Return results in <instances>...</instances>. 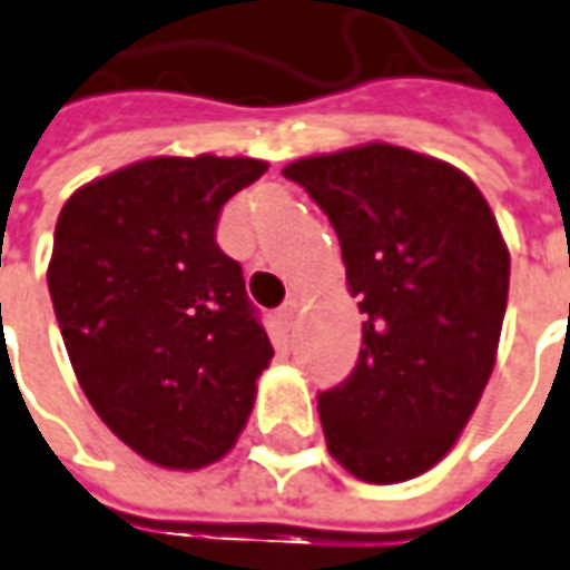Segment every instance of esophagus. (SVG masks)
<instances>
[{
    "mask_svg": "<svg viewBox=\"0 0 570 570\" xmlns=\"http://www.w3.org/2000/svg\"><path fill=\"white\" fill-rule=\"evenodd\" d=\"M296 315H299V302H296V299L284 302V305L277 308V317H281V324H284V327H293Z\"/></svg>",
    "mask_w": 570,
    "mask_h": 570,
    "instance_id": "esophagus-1",
    "label": "esophagus"
}]
</instances>
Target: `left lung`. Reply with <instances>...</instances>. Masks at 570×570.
<instances>
[{
    "label": "left lung",
    "mask_w": 570,
    "mask_h": 570,
    "mask_svg": "<svg viewBox=\"0 0 570 570\" xmlns=\"http://www.w3.org/2000/svg\"><path fill=\"white\" fill-rule=\"evenodd\" d=\"M331 218L362 308V352L317 396L336 462L367 483L412 480L455 446L493 374L509 249L471 177L367 142L286 165Z\"/></svg>",
    "instance_id": "1"
}]
</instances>
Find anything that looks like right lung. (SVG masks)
Masks as SVG:
<instances>
[{
  "instance_id": "add662e5",
  "label": "right lung",
  "mask_w": 570,
  "mask_h": 570,
  "mask_svg": "<svg viewBox=\"0 0 570 570\" xmlns=\"http://www.w3.org/2000/svg\"><path fill=\"white\" fill-rule=\"evenodd\" d=\"M265 171L158 155L80 187L58 215L49 296L65 350L96 415L146 462L205 468L249 421L274 350L215 227Z\"/></svg>"
}]
</instances>
